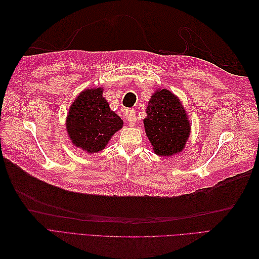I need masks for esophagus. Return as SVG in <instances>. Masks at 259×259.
I'll return each instance as SVG.
<instances>
[{
    "label": "esophagus",
    "mask_w": 259,
    "mask_h": 259,
    "mask_svg": "<svg viewBox=\"0 0 259 259\" xmlns=\"http://www.w3.org/2000/svg\"><path fill=\"white\" fill-rule=\"evenodd\" d=\"M125 117H126L127 122L130 123V125H135L136 123V120H137V114H136V111L134 110V109H128V110H126V112H125Z\"/></svg>",
    "instance_id": "1"
}]
</instances>
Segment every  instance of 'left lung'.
Segmentation results:
<instances>
[{
    "label": "left lung",
    "mask_w": 259,
    "mask_h": 259,
    "mask_svg": "<svg viewBox=\"0 0 259 259\" xmlns=\"http://www.w3.org/2000/svg\"><path fill=\"white\" fill-rule=\"evenodd\" d=\"M145 131L154 153L161 156L183 151L190 135V123L184 106L168 90H158L149 100Z\"/></svg>",
    "instance_id": "obj_1"
}]
</instances>
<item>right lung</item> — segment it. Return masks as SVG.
<instances>
[{"instance_id":"obj_1","label":"right lung","mask_w":259,"mask_h":259,"mask_svg":"<svg viewBox=\"0 0 259 259\" xmlns=\"http://www.w3.org/2000/svg\"><path fill=\"white\" fill-rule=\"evenodd\" d=\"M103 88L86 89L69 109L66 128L73 146L89 153L105 149L123 121L103 97Z\"/></svg>"}]
</instances>
